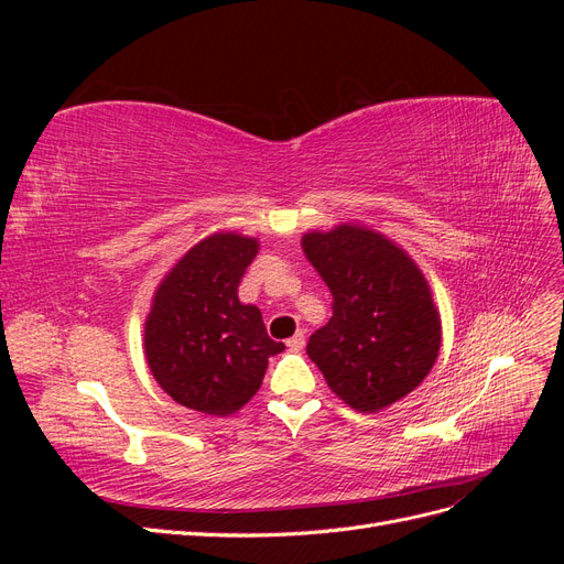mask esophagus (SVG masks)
Instances as JSON below:
<instances>
[{
  "label": "esophagus",
  "instance_id": "1",
  "mask_svg": "<svg viewBox=\"0 0 564 564\" xmlns=\"http://www.w3.org/2000/svg\"><path fill=\"white\" fill-rule=\"evenodd\" d=\"M303 346H305V334H303V332H296L292 338L286 340V348H289V350H294V352L303 350Z\"/></svg>",
  "mask_w": 564,
  "mask_h": 564
}]
</instances>
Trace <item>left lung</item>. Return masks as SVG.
Segmentation results:
<instances>
[{
    "mask_svg": "<svg viewBox=\"0 0 564 564\" xmlns=\"http://www.w3.org/2000/svg\"><path fill=\"white\" fill-rule=\"evenodd\" d=\"M303 251L334 296L332 319L305 346L324 381L365 414L402 400L440 350V315L421 270L383 235L357 226L308 232Z\"/></svg>",
    "mask_w": 564,
    "mask_h": 564,
    "instance_id": "8db88e82",
    "label": "left lung"
}]
</instances>
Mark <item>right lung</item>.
Wrapping results in <instances>:
<instances>
[{
	"mask_svg": "<svg viewBox=\"0 0 564 564\" xmlns=\"http://www.w3.org/2000/svg\"><path fill=\"white\" fill-rule=\"evenodd\" d=\"M256 251V240L232 232L202 240L164 278L145 322L152 377L202 414L237 412L261 388L268 357L284 350L261 311L237 299Z\"/></svg>",
	"mask_w": 564,
	"mask_h": 564,
	"instance_id": "obj_1",
	"label": "right lung"
}]
</instances>
